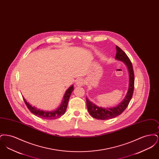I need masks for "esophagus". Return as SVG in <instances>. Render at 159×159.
I'll return each instance as SVG.
<instances>
[{"label": "esophagus", "instance_id": "obj_1", "mask_svg": "<svg viewBox=\"0 0 159 159\" xmlns=\"http://www.w3.org/2000/svg\"><path fill=\"white\" fill-rule=\"evenodd\" d=\"M83 84V80L82 79H77L76 81V84L77 86H82Z\"/></svg>", "mask_w": 159, "mask_h": 159}]
</instances>
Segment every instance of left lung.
Instances as JSON below:
<instances>
[{
    "label": "left lung",
    "instance_id": "left-lung-1",
    "mask_svg": "<svg viewBox=\"0 0 159 159\" xmlns=\"http://www.w3.org/2000/svg\"><path fill=\"white\" fill-rule=\"evenodd\" d=\"M117 52L116 55V59L118 60L122 61L125 62L128 68L129 74V89L127 95L124 99V100L121 103L113 108H102L93 104L88 99L86 98V106L88 110V111L93 118H95L98 120H108L111 119L114 117L118 116L121 114L128 106L129 103L132 99L134 89V72L132 67V62L129 58L127 55L122 51L121 49L116 46Z\"/></svg>",
    "mask_w": 159,
    "mask_h": 159
}]
</instances>
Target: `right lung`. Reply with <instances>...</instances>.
<instances>
[{"label":"right lung","mask_w":159,"mask_h":159,"mask_svg":"<svg viewBox=\"0 0 159 159\" xmlns=\"http://www.w3.org/2000/svg\"><path fill=\"white\" fill-rule=\"evenodd\" d=\"M73 88H74L73 86H71L68 88L67 91L66 92V93L64 95V98H63L60 107L57 110H56L55 111H45L38 110V108L33 107L30 105L25 101L24 98H23V99L24 101L25 105L27 106L29 110L32 113L37 116L39 117H41L43 119L53 120V119L60 117L61 116H62L65 113L67 107V105H68V100H69L70 95H71L72 91H73Z\"/></svg>","instance_id":"add662e5"}]
</instances>
